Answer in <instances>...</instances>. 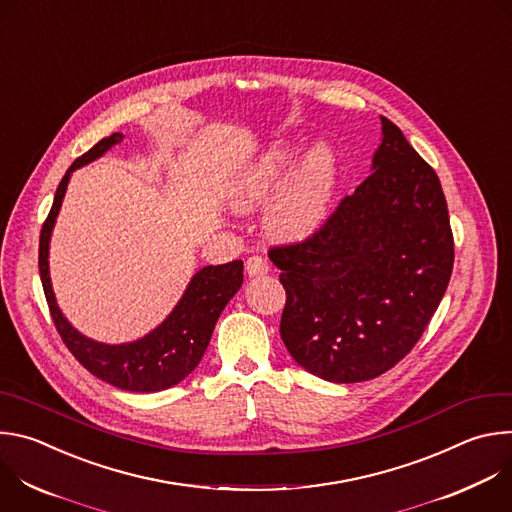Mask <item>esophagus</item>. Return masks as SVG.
Instances as JSON below:
<instances>
[{"label": "esophagus", "mask_w": 512, "mask_h": 512, "mask_svg": "<svg viewBox=\"0 0 512 512\" xmlns=\"http://www.w3.org/2000/svg\"><path fill=\"white\" fill-rule=\"evenodd\" d=\"M245 271L251 277H257V275H265L269 271V265H267V261L261 255H251L245 261Z\"/></svg>", "instance_id": "esophagus-1"}]
</instances>
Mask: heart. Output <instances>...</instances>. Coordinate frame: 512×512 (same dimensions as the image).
Listing matches in <instances>:
<instances>
[{
  "label": "heart",
  "mask_w": 512,
  "mask_h": 512,
  "mask_svg": "<svg viewBox=\"0 0 512 512\" xmlns=\"http://www.w3.org/2000/svg\"><path fill=\"white\" fill-rule=\"evenodd\" d=\"M298 154L300 148L296 143H275L271 150L237 174L229 188L231 200L241 208L265 202L279 188ZM334 186V156L326 145H318L291 172L275 198L267 214L269 231L281 239H302L312 235L324 223Z\"/></svg>",
  "instance_id": "obj_1"
}]
</instances>
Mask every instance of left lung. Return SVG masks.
Wrapping results in <instances>:
<instances>
[{"label": "left lung", "instance_id": "obj_1", "mask_svg": "<svg viewBox=\"0 0 512 512\" xmlns=\"http://www.w3.org/2000/svg\"><path fill=\"white\" fill-rule=\"evenodd\" d=\"M381 123L375 172L312 235L269 247L285 289L281 340L332 383L369 381L403 360L454 269L440 178L395 123Z\"/></svg>", "mask_w": 512, "mask_h": 512}]
</instances>
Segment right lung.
I'll return each instance as SVG.
<instances>
[{
    "mask_svg": "<svg viewBox=\"0 0 512 512\" xmlns=\"http://www.w3.org/2000/svg\"><path fill=\"white\" fill-rule=\"evenodd\" d=\"M121 139V133L103 137L87 154L77 158L66 170L64 178L56 188L52 208L40 231L38 267L52 322L62 342L72 352V356H75L97 379L117 389L133 393H154L174 387L196 369V364L200 362L210 342L218 316H221V312L243 283V261L237 259L225 265H208L200 269L190 281L186 294L182 296L174 312L164 320V324L137 342L117 346L101 344L85 338L72 328L60 314L52 294L48 275L50 233L56 221V214L60 210L70 174L83 164H89L95 158L103 156L111 145L119 143Z\"/></svg>",
    "mask_w": 512,
    "mask_h": 512,
    "instance_id": "1",
    "label": "right lung"
}]
</instances>
